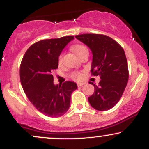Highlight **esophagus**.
<instances>
[{
	"instance_id": "esophagus-1",
	"label": "esophagus",
	"mask_w": 149,
	"mask_h": 149,
	"mask_svg": "<svg viewBox=\"0 0 149 149\" xmlns=\"http://www.w3.org/2000/svg\"><path fill=\"white\" fill-rule=\"evenodd\" d=\"M85 84V83H78V84H77V85H78V87H81L83 86V85H84Z\"/></svg>"
}]
</instances>
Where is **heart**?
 <instances>
[{"label":"heart","instance_id":"obj_1","mask_svg":"<svg viewBox=\"0 0 149 149\" xmlns=\"http://www.w3.org/2000/svg\"><path fill=\"white\" fill-rule=\"evenodd\" d=\"M71 49L74 52L78 57H80L85 52H88V49L85 47V45H81V44H75L73 45L72 47H71ZM63 60V53H60V54L59 55V57H58V62L59 64H61ZM71 78L75 80H78L80 79V77H81V75H80V73L78 72H73L71 73Z\"/></svg>","mask_w":149,"mask_h":149}]
</instances>
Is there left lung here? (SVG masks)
<instances>
[{
  "label": "left lung",
  "mask_w": 149,
  "mask_h": 149,
  "mask_svg": "<svg viewBox=\"0 0 149 149\" xmlns=\"http://www.w3.org/2000/svg\"><path fill=\"white\" fill-rule=\"evenodd\" d=\"M75 37L91 49L92 76H100L101 78L99 85L90 82L95 87V92L88 97L89 102L96 110H109L120 100L129 78L124 49L106 35L85 33Z\"/></svg>",
  "instance_id": "1"
}]
</instances>
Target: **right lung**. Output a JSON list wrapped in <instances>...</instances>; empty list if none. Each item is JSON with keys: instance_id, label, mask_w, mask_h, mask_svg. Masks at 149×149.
I'll return each instance as SVG.
<instances>
[{"instance_id": "add662e5", "label": "right lung", "mask_w": 149, "mask_h": 149, "mask_svg": "<svg viewBox=\"0 0 149 149\" xmlns=\"http://www.w3.org/2000/svg\"><path fill=\"white\" fill-rule=\"evenodd\" d=\"M73 36L42 40L26 50L20 65V81L27 98L44 115L60 117L70 107L76 83L66 81L54 85L53 71L58 68V57Z\"/></svg>"}]
</instances>
